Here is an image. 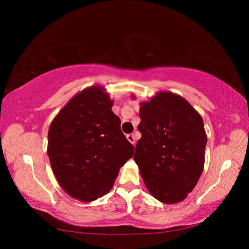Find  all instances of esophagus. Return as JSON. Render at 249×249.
Segmentation results:
<instances>
[{
    "mask_svg": "<svg viewBox=\"0 0 249 249\" xmlns=\"http://www.w3.org/2000/svg\"><path fill=\"white\" fill-rule=\"evenodd\" d=\"M126 137H127V140H128L130 144H133V145L136 144V138H135L134 134H127V136H126Z\"/></svg>",
    "mask_w": 249,
    "mask_h": 249,
    "instance_id": "obj_1",
    "label": "esophagus"
}]
</instances>
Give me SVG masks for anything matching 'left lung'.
<instances>
[{
	"label": "left lung",
	"instance_id": "left-lung-1",
	"mask_svg": "<svg viewBox=\"0 0 249 249\" xmlns=\"http://www.w3.org/2000/svg\"><path fill=\"white\" fill-rule=\"evenodd\" d=\"M140 116L142 138L134 160L147 190L162 203L183 201L204 168L203 120L187 100L169 91L141 102Z\"/></svg>",
	"mask_w": 249,
	"mask_h": 249
}]
</instances>
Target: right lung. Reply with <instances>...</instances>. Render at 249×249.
<instances>
[{
  "instance_id": "1",
  "label": "right lung",
  "mask_w": 249,
  "mask_h": 249,
  "mask_svg": "<svg viewBox=\"0 0 249 249\" xmlns=\"http://www.w3.org/2000/svg\"><path fill=\"white\" fill-rule=\"evenodd\" d=\"M112 107L104 88L92 86L75 94L49 126L50 166L73 199L91 202L107 195L120 168L133 157L134 147Z\"/></svg>"
}]
</instances>
